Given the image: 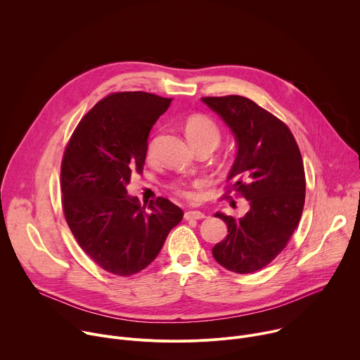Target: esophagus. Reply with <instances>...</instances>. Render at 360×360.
Here are the masks:
<instances>
[{
	"label": "esophagus",
	"mask_w": 360,
	"mask_h": 360,
	"mask_svg": "<svg viewBox=\"0 0 360 360\" xmlns=\"http://www.w3.org/2000/svg\"><path fill=\"white\" fill-rule=\"evenodd\" d=\"M185 219L186 221H192V219H203L205 218V214L200 212V211H186L185 212Z\"/></svg>",
	"instance_id": "1"
}]
</instances>
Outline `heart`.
<instances>
[{
	"instance_id": "obj_1",
	"label": "heart",
	"mask_w": 360,
	"mask_h": 360,
	"mask_svg": "<svg viewBox=\"0 0 360 360\" xmlns=\"http://www.w3.org/2000/svg\"><path fill=\"white\" fill-rule=\"evenodd\" d=\"M184 129L189 142L195 149L211 148L214 150L221 142V131L218 125L210 117L203 114L189 115L184 122ZM152 152H153V141H149L146 146V155L152 157ZM174 189L182 196L191 195L184 185H174Z\"/></svg>"
}]
</instances>
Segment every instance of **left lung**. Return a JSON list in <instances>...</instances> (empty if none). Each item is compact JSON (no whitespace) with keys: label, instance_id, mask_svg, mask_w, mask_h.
<instances>
[{"label":"left lung","instance_id":"obj_1","mask_svg":"<svg viewBox=\"0 0 360 360\" xmlns=\"http://www.w3.org/2000/svg\"><path fill=\"white\" fill-rule=\"evenodd\" d=\"M202 102L233 134L236 157L228 189L249 200L243 218L215 214L229 233L212 255L228 271L252 274L285 249L300 221L306 189L300 150L286 124L245 96H205Z\"/></svg>","mask_w":360,"mask_h":360}]
</instances>
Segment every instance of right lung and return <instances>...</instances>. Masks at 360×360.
<instances>
[{
  "label": "right lung",
  "mask_w": 360,
  "mask_h": 360,
  "mask_svg": "<svg viewBox=\"0 0 360 360\" xmlns=\"http://www.w3.org/2000/svg\"><path fill=\"white\" fill-rule=\"evenodd\" d=\"M172 98L115 92L79 121L61 164L67 224L89 258L110 274L131 276L157 258L184 212L165 198L141 205L129 196L131 175L141 172L152 125Z\"/></svg>",
  "instance_id": "1"
}]
</instances>
